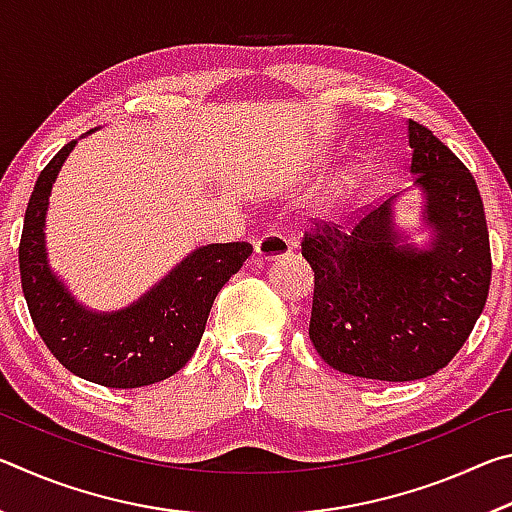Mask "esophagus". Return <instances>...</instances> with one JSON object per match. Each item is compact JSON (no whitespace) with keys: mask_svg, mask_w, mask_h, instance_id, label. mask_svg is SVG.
<instances>
[{"mask_svg":"<svg viewBox=\"0 0 512 512\" xmlns=\"http://www.w3.org/2000/svg\"><path fill=\"white\" fill-rule=\"evenodd\" d=\"M291 253V244L282 235H275V232H268V235L259 237L255 241V255L259 259H277Z\"/></svg>","mask_w":512,"mask_h":512,"instance_id":"obj_1","label":"esophagus"}]
</instances>
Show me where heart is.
<instances>
[{"label":"heart","instance_id":"b5f03b06","mask_svg":"<svg viewBox=\"0 0 512 512\" xmlns=\"http://www.w3.org/2000/svg\"><path fill=\"white\" fill-rule=\"evenodd\" d=\"M352 183V173H343L341 176V180L339 183H336V187H334V196H341L345 189H348V185Z\"/></svg>","mask_w":512,"mask_h":512}]
</instances>
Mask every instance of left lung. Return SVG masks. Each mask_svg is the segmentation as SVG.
<instances>
[{
  "instance_id": "left-lung-1",
  "label": "left lung",
  "mask_w": 512,
  "mask_h": 512,
  "mask_svg": "<svg viewBox=\"0 0 512 512\" xmlns=\"http://www.w3.org/2000/svg\"><path fill=\"white\" fill-rule=\"evenodd\" d=\"M411 173L431 241L409 244L393 198L350 225L311 221L302 257L314 271L309 339L327 366L379 381H413L463 348L490 289L483 201L472 173L418 121H406Z\"/></svg>"
}]
</instances>
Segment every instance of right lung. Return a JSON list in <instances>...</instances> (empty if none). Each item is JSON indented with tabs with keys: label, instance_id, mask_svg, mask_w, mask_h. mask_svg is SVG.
I'll use <instances>...</instances> for the list:
<instances>
[{
	"label": "right lung",
	"instance_id": "obj_1",
	"mask_svg": "<svg viewBox=\"0 0 512 512\" xmlns=\"http://www.w3.org/2000/svg\"><path fill=\"white\" fill-rule=\"evenodd\" d=\"M76 140L65 144L33 187L20 239V275L29 314L49 352L76 377L108 388H140L185 366L205 332L212 302L253 253L246 241L189 253L140 300L119 311L76 302L47 259L49 194Z\"/></svg>",
	"mask_w": 512,
	"mask_h": 512
}]
</instances>
